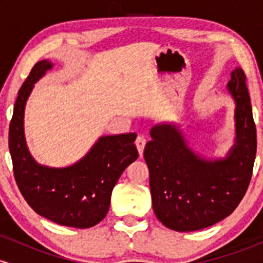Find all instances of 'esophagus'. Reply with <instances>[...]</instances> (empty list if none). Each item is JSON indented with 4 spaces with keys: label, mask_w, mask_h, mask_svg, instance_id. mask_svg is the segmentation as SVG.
I'll list each match as a JSON object with an SVG mask.
<instances>
[{
    "label": "esophagus",
    "mask_w": 263,
    "mask_h": 263,
    "mask_svg": "<svg viewBox=\"0 0 263 263\" xmlns=\"http://www.w3.org/2000/svg\"><path fill=\"white\" fill-rule=\"evenodd\" d=\"M136 147H137L138 149V153H140V156H142V153H143V149H144V146H146V138H144V136H137V138H136Z\"/></svg>",
    "instance_id": "esophagus-1"
}]
</instances>
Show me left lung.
<instances>
[{
    "label": "left lung",
    "instance_id": "1",
    "mask_svg": "<svg viewBox=\"0 0 263 263\" xmlns=\"http://www.w3.org/2000/svg\"><path fill=\"white\" fill-rule=\"evenodd\" d=\"M228 89L236 102V140L224 159L201 158L176 126L157 125L144 148L157 219L174 231H197L221 221L242 200L257 149L246 75L231 73Z\"/></svg>",
    "mask_w": 263,
    "mask_h": 263
}]
</instances>
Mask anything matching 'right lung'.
Segmentation results:
<instances>
[{"label":"right lung","mask_w":263,"mask_h":263,"mask_svg":"<svg viewBox=\"0 0 263 263\" xmlns=\"http://www.w3.org/2000/svg\"><path fill=\"white\" fill-rule=\"evenodd\" d=\"M52 66L49 60L38 62L18 91L8 135L14 179L23 198L39 215L63 226L87 229L106 216L115 184L138 158L137 135L102 136L84 158L70 167L38 164L27 148L23 116L34 83Z\"/></svg>","instance_id":"right-lung-1"}]
</instances>
